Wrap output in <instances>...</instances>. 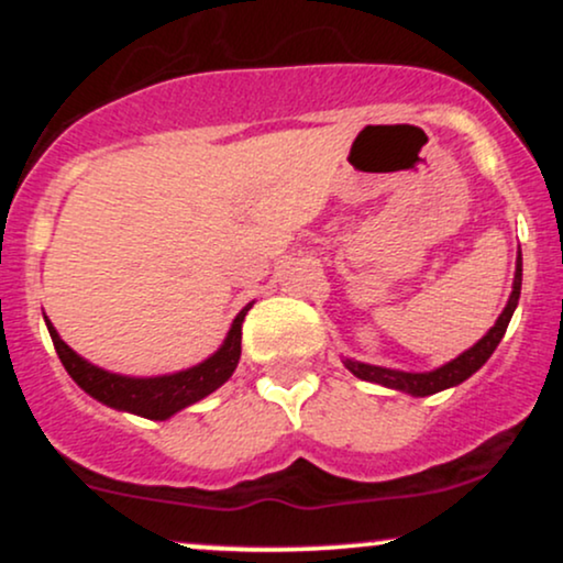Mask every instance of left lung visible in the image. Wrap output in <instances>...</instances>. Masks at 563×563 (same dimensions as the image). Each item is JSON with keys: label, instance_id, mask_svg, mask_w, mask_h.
Listing matches in <instances>:
<instances>
[{"label": "left lung", "instance_id": "8db88e82", "mask_svg": "<svg viewBox=\"0 0 563 563\" xmlns=\"http://www.w3.org/2000/svg\"><path fill=\"white\" fill-rule=\"evenodd\" d=\"M519 294H521V254H519V262H516L514 290H510L506 309H503V314L497 318L495 325L489 328L487 335L476 341L474 346L466 349L463 354H457L452 363L437 367V371L405 373V371H391V367L365 365V363H357V360H344V365L357 378L373 380V384L386 386V389H397V391L412 394V397H429V394L450 389V386L463 384V380L474 376V373L479 371V367L487 363L489 357H493L497 344H500V339L506 335V328H508L510 318H514V309H516V303H519Z\"/></svg>", "mask_w": 563, "mask_h": 563}]
</instances>
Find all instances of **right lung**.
Returning <instances> with one entry per match:
<instances>
[{"mask_svg":"<svg viewBox=\"0 0 563 563\" xmlns=\"http://www.w3.org/2000/svg\"><path fill=\"white\" fill-rule=\"evenodd\" d=\"M251 309L243 307L238 318L232 320V328L224 339V344L211 354L203 363L187 367V371L172 373V376H153V378H134V376H119V373L102 371L70 349L66 341L57 335L53 322H47V331L53 335V344L57 357H60L63 367L68 376L81 386L89 397L97 402L113 407V410H126L134 416L151 418V421H166L174 412L185 410L187 405L198 402V399L209 397L219 386L235 373L238 360H241V331L245 312Z\"/></svg>","mask_w":563,"mask_h":563,"instance_id":"add662e5","label":"right lung"}]
</instances>
